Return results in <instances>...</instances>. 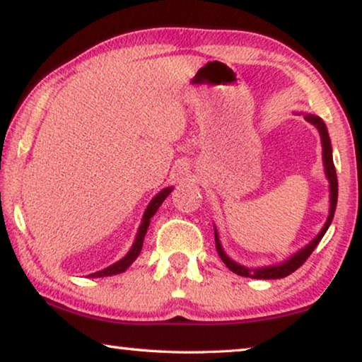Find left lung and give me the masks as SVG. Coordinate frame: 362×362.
<instances>
[{
  "mask_svg": "<svg viewBox=\"0 0 362 362\" xmlns=\"http://www.w3.org/2000/svg\"><path fill=\"white\" fill-rule=\"evenodd\" d=\"M305 119L313 124L317 132L321 136V142H322V161H324V168H326V175L330 183V211H329V217L327 222L324 225V228L321 230L320 235H317L313 241H311L308 246L303 247L300 252H297L293 257H291L289 260L281 263V265H274V267H265V268H246L243 265H238L236 262H233L228 255L223 252L222 246H220L218 241V235L216 230V249L220 255V259L228 267L233 273L240 274V276H246V278H252V279H279V278H286L289 276L291 273L296 272L300 267L303 265L306 259L311 255V252L316 249L317 244L322 240V236L326 235V231L329 228L330 222L334 218V212L337 207V196H339V182H337V173H335V166H334V159H332V146H330V139L326 129V124H324L321 118L313 115H306Z\"/></svg>",
  "mask_w": 362,
  "mask_h": 362,
  "instance_id": "obj_1",
  "label": "left lung"
}]
</instances>
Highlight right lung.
<instances>
[{
	"label": "right lung",
	"mask_w": 362,
	"mask_h": 362,
	"mask_svg": "<svg viewBox=\"0 0 362 362\" xmlns=\"http://www.w3.org/2000/svg\"><path fill=\"white\" fill-rule=\"evenodd\" d=\"M170 192H173V187L164 188L161 193H158V194L155 196V198L151 199V203L148 204V207H146V211H145V214H144V220H142V225H140V228H139L137 238H136V243H134V246L131 247L129 252H127V255H126V257H122V259H121L119 262L113 263V265L107 267L105 269H100V272L89 274L90 278L112 276V274H118V273L126 272L127 267H129L131 263L137 259L139 254H140V250H142V246H144V238H145V235H146V230H148L150 218H151L153 216H155L156 211H158V207L163 204V201L168 198Z\"/></svg>",
	"instance_id": "right-lung-1"
}]
</instances>
